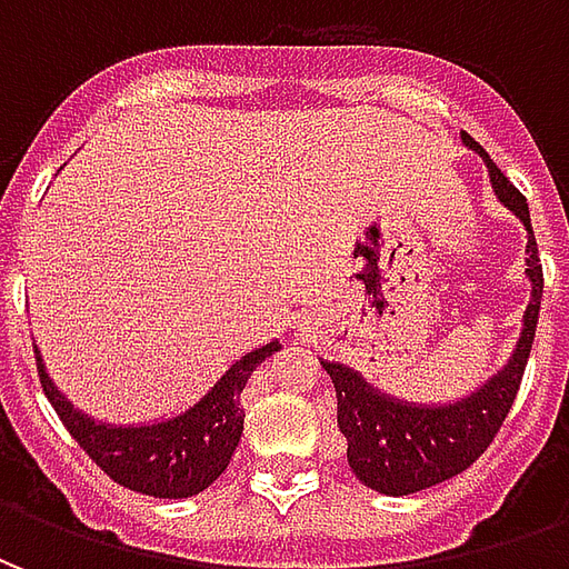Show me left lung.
Here are the masks:
<instances>
[{"label": "left lung", "mask_w": 569, "mask_h": 569, "mask_svg": "<svg viewBox=\"0 0 569 569\" xmlns=\"http://www.w3.org/2000/svg\"><path fill=\"white\" fill-rule=\"evenodd\" d=\"M463 142L485 158L497 198L525 222V273L530 280V305L525 310L521 338H518L509 362L493 378L481 383L476 393L448 402V406L402 402V399L375 390L350 366L320 359V366L335 383V396H338V427L347 439V463L366 488L387 493V497H406V493H418L439 481H448L488 451V445L500 432L502 420L518 396L527 357L533 347V335H537L542 264H539L537 237L530 228L527 200L469 133H463Z\"/></svg>", "instance_id": "1"}]
</instances>
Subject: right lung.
Masks as SVG:
<instances>
[{"instance_id": "obj_1", "label": "right lung", "mask_w": 569, "mask_h": 569, "mask_svg": "<svg viewBox=\"0 0 569 569\" xmlns=\"http://www.w3.org/2000/svg\"><path fill=\"white\" fill-rule=\"evenodd\" d=\"M280 350V341L249 350L212 383L207 396L176 418L154 420L146 427H112L81 415L72 408L67 396L60 393L48 378L44 362L36 350L39 381L48 402L63 420L69 436L79 441L84 453L103 469L106 476L124 488L158 497V500H182L207 490L222 476L237 441L243 432V406L240 393L247 387L249 375L261 359Z\"/></svg>"}]
</instances>
